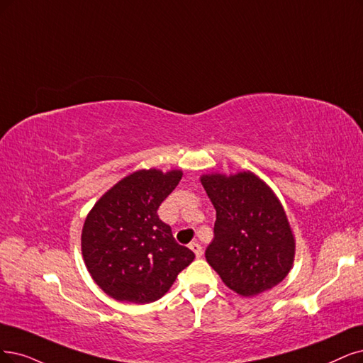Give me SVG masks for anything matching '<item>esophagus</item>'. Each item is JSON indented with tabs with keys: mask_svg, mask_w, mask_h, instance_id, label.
Returning <instances> with one entry per match:
<instances>
[{
	"mask_svg": "<svg viewBox=\"0 0 363 363\" xmlns=\"http://www.w3.org/2000/svg\"><path fill=\"white\" fill-rule=\"evenodd\" d=\"M190 248H191V251L196 254V257H202L203 248H202V245H200L199 242H191V244H190Z\"/></svg>",
	"mask_w": 363,
	"mask_h": 363,
	"instance_id": "1",
	"label": "esophagus"
}]
</instances>
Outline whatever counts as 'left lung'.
<instances>
[{
    "label": "left lung",
    "instance_id": "1",
    "mask_svg": "<svg viewBox=\"0 0 363 363\" xmlns=\"http://www.w3.org/2000/svg\"><path fill=\"white\" fill-rule=\"evenodd\" d=\"M217 211L205 251L223 283L251 298L279 284L294 260V236L275 193L251 172L200 178Z\"/></svg>",
    "mask_w": 363,
    "mask_h": 363
}]
</instances>
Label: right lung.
I'll list each match as a JSON object with an SVG mask.
<instances>
[{
    "label": "right lung",
    "mask_w": 363,
    "mask_h": 363,
    "mask_svg": "<svg viewBox=\"0 0 363 363\" xmlns=\"http://www.w3.org/2000/svg\"><path fill=\"white\" fill-rule=\"evenodd\" d=\"M181 170H138L115 184L89 211L82 256L96 284L119 302L150 303L169 291L194 252L179 245L158 208Z\"/></svg>",
    "instance_id": "right-lung-1"
}]
</instances>
